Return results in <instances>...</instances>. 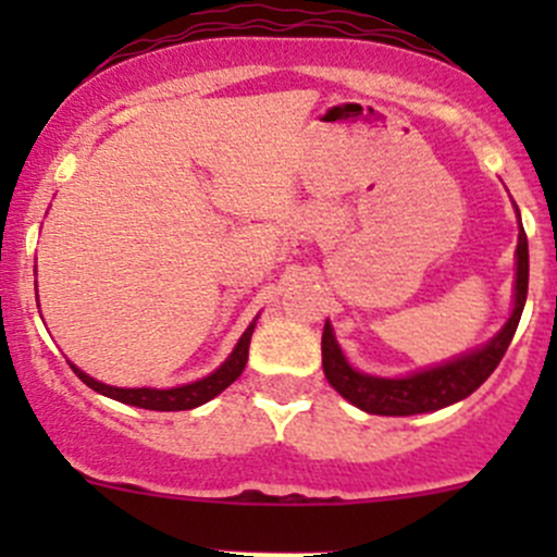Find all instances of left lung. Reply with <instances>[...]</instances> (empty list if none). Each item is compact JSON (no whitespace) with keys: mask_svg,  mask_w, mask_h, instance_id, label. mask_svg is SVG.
Listing matches in <instances>:
<instances>
[{"mask_svg":"<svg viewBox=\"0 0 557 557\" xmlns=\"http://www.w3.org/2000/svg\"><path fill=\"white\" fill-rule=\"evenodd\" d=\"M520 218V212H518ZM528 296V239L525 232L518 234V274H515V310L504 329L493 336L487 345L480 350H471L466 356L453 358V361L442 363V367L425 369V372H414L409 377H372V374L356 372L347 363L345 352L336 345V336L331 323L325 320L323 342V372L331 387L347 401L356 404L358 409L369 414H393V418H404V414H420V412H436L442 407L460 401V398L471 396L487 377L493 369L502 363L504 352H507L509 342H512L515 331H518L522 307H525Z\"/></svg>","mask_w":557,"mask_h":557,"instance_id":"obj_1","label":"left lung"}]
</instances>
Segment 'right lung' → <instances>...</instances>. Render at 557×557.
I'll return each mask as SVG.
<instances>
[{
  "label": "right lung",
  "instance_id": "right-lung-1",
  "mask_svg": "<svg viewBox=\"0 0 557 557\" xmlns=\"http://www.w3.org/2000/svg\"><path fill=\"white\" fill-rule=\"evenodd\" d=\"M256 323L247 325V331L239 336L237 347H234L232 356L221 363L212 374L207 377L196 380V383L180 385V387H166V391H159V387H115V385H104L99 380L88 377L86 372H81L77 367L75 374L83 380L88 387H94L97 393H102L107 398H115L121 404H132V407L139 409H156V412H180V409H194L207 404L210 398H215L218 393L226 391L234 380L243 374L245 363H247V350H250V336Z\"/></svg>",
  "mask_w": 557,
  "mask_h": 557
}]
</instances>
